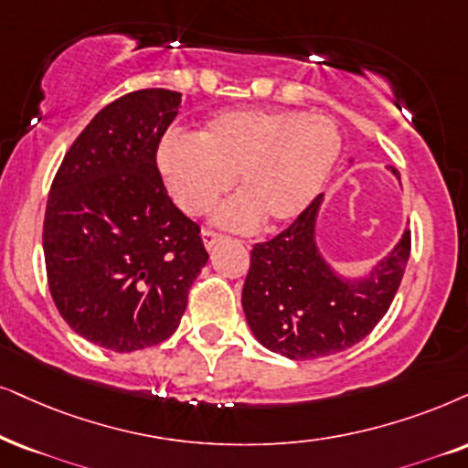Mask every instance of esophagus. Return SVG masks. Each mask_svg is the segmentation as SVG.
Returning a JSON list of instances; mask_svg holds the SVG:
<instances>
[{"label": "esophagus", "mask_w": 468, "mask_h": 468, "mask_svg": "<svg viewBox=\"0 0 468 468\" xmlns=\"http://www.w3.org/2000/svg\"><path fill=\"white\" fill-rule=\"evenodd\" d=\"M220 239H222V235L218 233V230H211V229L203 230V241H205L207 248H214L216 241H220Z\"/></svg>", "instance_id": "esophagus-1"}]
</instances>
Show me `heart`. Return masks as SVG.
<instances>
[{
  "mask_svg": "<svg viewBox=\"0 0 468 468\" xmlns=\"http://www.w3.org/2000/svg\"><path fill=\"white\" fill-rule=\"evenodd\" d=\"M339 127L330 118L295 110L220 112L200 132L170 133L157 162L165 186L186 214L203 216L233 187L218 220L230 229L285 224L317 197L341 155Z\"/></svg>",
  "mask_w": 468,
  "mask_h": 468,
  "instance_id": "heart-1",
  "label": "heart"
}]
</instances>
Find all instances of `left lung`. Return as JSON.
<instances>
[{
    "label": "left lung",
    "instance_id": "8db88e82",
    "mask_svg": "<svg viewBox=\"0 0 468 468\" xmlns=\"http://www.w3.org/2000/svg\"><path fill=\"white\" fill-rule=\"evenodd\" d=\"M319 203L322 194L276 238L252 246L241 292L254 336L292 360L330 356L363 341L387 315L410 257L406 230L367 281L343 282L313 241Z\"/></svg>",
    "mask_w": 468,
    "mask_h": 468
}]
</instances>
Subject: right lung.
Instances as JSON below:
<instances>
[{
  "mask_svg": "<svg viewBox=\"0 0 468 468\" xmlns=\"http://www.w3.org/2000/svg\"><path fill=\"white\" fill-rule=\"evenodd\" d=\"M179 105L181 92L165 88L108 103L53 176L43 224L51 298L77 335L105 350L168 339L209 259L157 168Z\"/></svg>",
  "mask_w": 468,
  "mask_h": 468,
  "instance_id": "1",
  "label": "right lung"
}]
</instances>
